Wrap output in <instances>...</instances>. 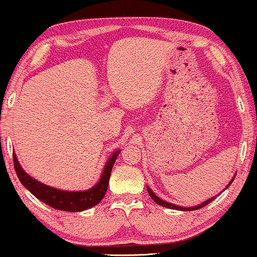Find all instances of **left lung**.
I'll list each match as a JSON object with an SVG mask.
<instances>
[{
  "label": "left lung",
  "mask_w": 257,
  "mask_h": 257,
  "mask_svg": "<svg viewBox=\"0 0 257 257\" xmlns=\"http://www.w3.org/2000/svg\"><path fill=\"white\" fill-rule=\"evenodd\" d=\"M235 178V177H234ZM234 178L231 179V182L229 183L228 185H226V188H228L229 185L231 184L232 183V181H234ZM225 188V189H226ZM148 192H149V195L151 196V198L153 199V201H155L156 203H157V204H159V205H162V206H164V208H169V209H175V210H182V211H191V210H197V209H201V208H203V206H205L206 204H209L210 202H212L215 199V197H212V198H210V199H208V201H205V202H203L202 204H198L197 206H192V208H183V206H178V205H175V204H172V203H169V202H166V201H163V199H161L158 197V196H156L155 194H153V191L151 189L149 188L148 186Z\"/></svg>",
  "instance_id": "obj_1"
}]
</instances>
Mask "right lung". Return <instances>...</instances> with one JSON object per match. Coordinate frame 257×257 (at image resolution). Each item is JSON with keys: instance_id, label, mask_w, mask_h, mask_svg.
Here are the masks:
<instances>
[{"instance_id": "right-lung-1", "label": "right lung", "mask_w": 257, "mask_h": 257, "mask_svg": "<svg viewBox=\"0 0 257 257\" xmlns=\"http://www.w3.org/2000/svg\"><path fill=\"white\" fill-rule=\"evenodd\" d=\"M119 150L109 157L106 163L104 171L101 173L100 181L93 186V188L86 190V191H63V190L54 189L52 186H48L43 183L36 181L28 173L25 172V170L21 168L20 163L16 158L15 153H13V161H14L15 172L18 175L20 182L26 189H28L36 198L46 203V204L52 206L56 210H63V211L76 212L87 210L92 206L98 204L104 198V196L107 191V186L111 177V171L116 157L119 155Z\"/></svg>"}]
</instances>
